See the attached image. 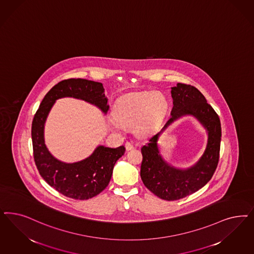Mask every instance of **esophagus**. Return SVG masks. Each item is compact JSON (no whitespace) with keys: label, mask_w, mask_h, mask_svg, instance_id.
<instances>
[{"label":"esophagus","mask_w":254,"mask_h":254,"mask_svg":"<svg viewBox=\"0 0 254 254\" xmlns=\"http://www.w3.org/2000/svg\"><path fill=\"white\" fill-rule=\"evenodd\" d=\"M125 148H126V150H127V151H129V150H131V149L133 148V146L131 145V143L127 142V143L125 144Z\"/></svg>","instance_id":"esophagus-1"}]
</instances>
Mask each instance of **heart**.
Masks as SVG:
<instances>
[{
	"label": "heart",
	"instance_id": "1",
	"mask_svg": "<svg viewBox=\"0 0 254 254\" xmlns=\"http://www.w3.org/2000/svg\"><path fill=\"white\" fill-rule=\"evenodd\" d=\"M168 107V101L160 91H145L125 95L116 104L113 118L108 120L112 130L123 131L132 127L139 138L147 137L162 122Z\"/></svg>",
	"mask_w": 254,
	"mask_h": 254
}]
</instances>
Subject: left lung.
I'll return each mask as SVG.
<instances>
[{"instance_id": "obj_1", "label": "left lung", "mask_w": 254, "mask_h": 254, "mask_svg": "<svg viewBox=\"0 0 254 254\" xmlns=\"http://www.w3.org/2000/svg\"><path fill=\"white\" fill-rule=\"evenodd\" d=\"M171 96L173 107L170 118L161 131L150 136L147 144L141 147V180L156 196L166 201L188 196L211 180L219 162L221 137L219 116L195 87L178 83L171 88ZM186 115L195 117L204 127L208 142L203 154L195 164L188 169H179L164 160L157 140L170 124Z\"/></svg>"}]
</instances>
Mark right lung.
<instances>
[{"label": "right lung", "mask_w": 254, "mask_h": 254, "mask_svg": "<svg viewBox=\"0 0 254 254\" xmlns=\"http://www.w3.org/2000/svg\"><path fill=\"white\" fill-rule=\"evenodd\" d=\"M71 97L85 101L103 114L109 110L103 84L82 78L59 82L43 99L32 124L33 157L42 178L62 194L76 200L96 196L107 188L116 162L124 154L123 146L112 148L99 145L89 157L64 163L49 152L45 143V124L58 99Z\"/></svg>", "instance_id": "1"}]
</instances>
